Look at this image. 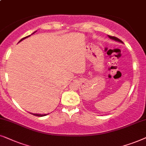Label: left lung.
<instances>
[{
	"label": "left lung",
	"instance_id": "1",
	"mask_svg": "<svg viewBox=\"0 0 146 146\" xmlns=\"http://www.w3.org/2000/svg\"><path fill=\"white\" fill-rule=\"evenodd\" d=\"M108 36L109 38H111V39H112V40H115V41H117V42H121V43H123V42H122L121 40L119 39V38H117V37H115V36H110V35H108Z\"/></svg>",
	"mask_w": 146,
	"mask_h": 146
}]
</instances>
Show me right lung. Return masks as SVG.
<instances>
[{"label":"right lung","instance_id":"add662e5","mask_svg":"<svg viewBox=\"0 0 146 146\" xmlns=\"http://www.w3.org/2000/svg\"><path fill=\"white\" fill-rule=\"evenodd\" d=\"M36 31H35V32H33V33L31 35H33V34H34L35 33H36ZM31 36V35H29V36H25V37H24V38H23L22 39H21L20 40H19V42H20L21 41H22L23 40H24V39H25V38H28L29 36ZM31 113L32 114V115H35V116H38V117H43V116H45V115H48V113H46V114H40V113Z\"/></svg>","mask_w":146,"mask_h":146}]
</instances>
